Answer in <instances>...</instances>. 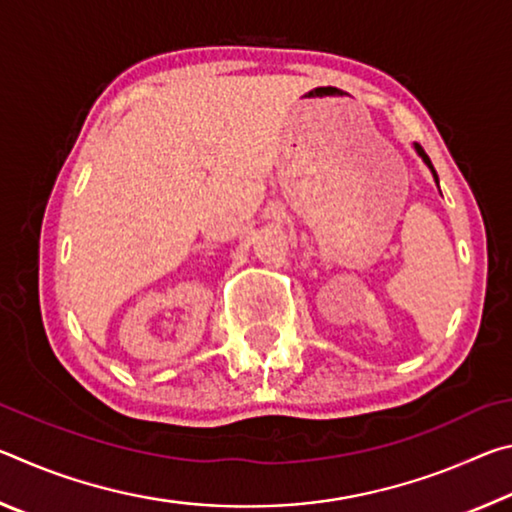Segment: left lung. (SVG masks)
<instances>
[{
    "label": "left lung",
    "instance_id": "1",
    "mask_svg": "<svg viewBox=\"0 0 512 512\" xmlns=\"http://www.w3.org/2000/svg\"><path fill=\"white\" fill-rule=\"evenodd\" d=\"M415 151H418L420 155H422V160L424 162H427L429 164V169H431V173H433V178H436V183H438V176H436V169H433V164H431V160H429V155L427 153H424V149H422V146H418V144H415Z\"/></svg>",
    "mask_w": 512,
    "mask_h": 512
}]
</instances>
